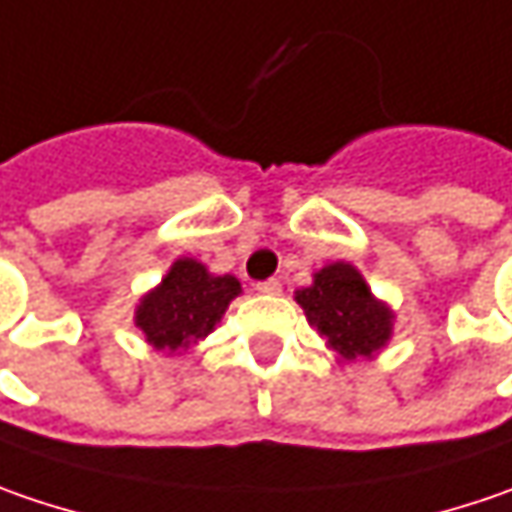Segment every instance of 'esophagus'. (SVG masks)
Instances as JSON below:
<instances>
[{
    "instance_id": "1",
    "label": "esophagus",
    "mask_w": 512,
    "mask_h": 512,
    "mask_svg": "<svg viewBox=\"0 0 512 512\" xmlns=\"http://www.w3.org/2000/svg\"><path fill=\"white\" fill-rule=\"evenodd\" d=\"M256 291H259V294L276 296L279 291H282V282H279V279H265V282H259V285H256Z\"/></svg>"
}]
</instances>
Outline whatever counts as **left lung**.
<instances>
[{
  "instance_id": "left-lung-1",
  "label": "left lung",
  "mask_w": 512,
  "mask_h": 512,
  "mask_svg": "<svg viewBox=\"0 0 512 512\" xmlns=\"http://www.w3.org/2000/svg\"><path fill=\"white\" fill-rule=\"evenodd\" d=\"M305 317L345 360L369 357L392 334V314L366 288L363 276L351 265L337 262L314 276L311 288L296 291Z\"/></svg>"
}]
</instances>
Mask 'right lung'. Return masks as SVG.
Here are the masks:
<instances>
[{
  "label": "right lung",
  "mask_w": 512,
  "mask_h": 512,
  "mask_svg": "<svg viewBox=\"0 0 512 512\" xmlns=\"http://www.w3.org/2000/svg\"><path fill=\"white\" fill-rule=\"evenodd\" d=\"M239 291L236 276H213L195 259H178L161 288L138 305L135 320L155 348L178 351L207 337Z\"/></svg>",
  "instance_id": "right-lung-1"
}]
</instances>
